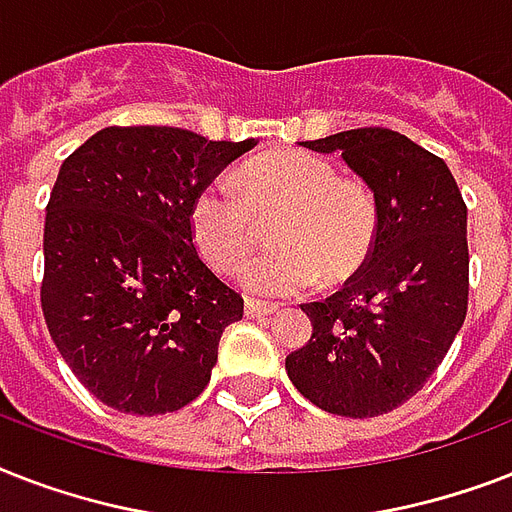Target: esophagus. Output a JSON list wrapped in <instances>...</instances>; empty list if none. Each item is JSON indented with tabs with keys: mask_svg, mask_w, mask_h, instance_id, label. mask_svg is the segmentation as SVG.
I'll return each mask as SVG.
<instances>
[{
	"mask_svg": "<svg viewBox=\"0 0 512 512\" xmlns=\"http://www.w3.org/2000/svg\"><path fill=\"white\" fill-rule=\"evenodd\" d=\"M244 313H247V319H265V316L279 313V308H276V305L260 303V300H247V305H244Z\"/></svg>",
	"mask_w": 512,
	"mask_h": 512,
	"instance_id": "34e87169",
	"label": "esophagus"
}]
</instances>
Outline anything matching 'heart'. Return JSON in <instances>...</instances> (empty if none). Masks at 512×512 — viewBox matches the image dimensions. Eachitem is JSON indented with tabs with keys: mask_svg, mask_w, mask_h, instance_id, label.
I'll return each instance as SVG.
<instances>
[{
	"mask_svg": "<svg viewBox=\"0 0 512 512\" xmlns=\"http://www.w3.org/2000/svg\"><path fill=\"white\" fill-rule=\"evenodd\" d=\"M191 233L215 271L233 273L255 247L260 223L273 225L271 255L241 273L249 292L289 297L327 284H345L364 271L380 236V207L361 180L308 151H273L241 167L239 185L212 177L191 201Z\"/></svg>",
	"mask_w": 512,
	"mask_h": 512,
	"instance_id": "heart-1",
	"label": "heart"
}]
</instances>
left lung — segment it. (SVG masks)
Masks as SVG:
<instances>
[{"instance_id":"8db88e82","label":"left lung","mask_w":512,"mask_h":512,"mask_svg":"<svg viewBox=\"0 0 512 512\" xmlns=\"http://www.w3.org/2000/svg\"><path fill=\"white\" fill-rule=\"evenodd\" d=\"M303 146L340 151L372 188L380 236L340 292L300 305L313 335L289 353L287 374L329 414H388L422 390L465 321L468 207L444 159L401 132L361 127Z\"/></svg>"}]
</instances>
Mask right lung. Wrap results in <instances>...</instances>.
I'll return each mask as SVG.
<instances>
[{"mask_svg": "<svg viewBox=\"0 0 512 512\" xmlns=\"http://www.w3.org/2000/svg\"><path fill=\"white\" fill-rule=\"evenodd\" d=\"M252 146L106 127L60 164L44 217V321L111 409L177 412L207 388L244 300L204 265L188 215L201 185Z\"/></svg>", "mask_w": 512, "mask_h": 512, "instance_id": "right-lung-1", "label": "right lung"}]
</instances>
